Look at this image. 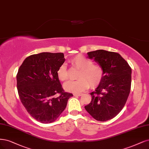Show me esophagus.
Listing matches in <instances>:
<instances>
[{"instance_id":"esophagus-1","label":"esophagus","mask_w":149,"mask_h":149,"mask_svg":"<svg viewBox=\"0 0 149 149\" xmlns=\"http://www.w3.org/2000/svg\"><path fill=\"white\" fill-rule=\"evenodd\" d=\"M73 95L74 96H81L82 95H83V94H81V93H80V94H74Z\"/></svg>"}]
</instances>
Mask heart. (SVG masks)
Instances as JSON below:
<instances>
[{"label": "heart", "mask_w": 149, "mask_h": 149, "mask_svg": "<svg viewBox=\"0 0 149 149\" xmlns=\"http://www.w3.org/2000/svg\"><path fill=\"white\" fill-rule=\"evenodd\" d=\"M70 63L74 67L79 69L77 74L78 79L74 81H68L64 84V89L66 91L79 93L88 89L89 84L92 88L99 85L103 78L104 70L102 66L93 63L91 60L83 55H76L70 60ZM57 74L58 79L61 81L68 79V71L65 65L59 66Z\"/></svg>", "instance_id": "b5f03b06"}]
</instances>
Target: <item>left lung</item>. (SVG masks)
Returning <instances> with one entry per match:
<instances>
[{"mask_svg": "<svg viewBox=\"0 0 149 149\" xmlns=\"http://www.w3.org/2000/svg\"><path fill=\"white\" fill-rule=\"evenodd\" d=\"M104 70V76L98 87L91 93V103L84 107L97 121H105L116 116L124 107L131 85V68L118 53L104 50L88 52Z\"/></svg>", "mask_w": 149, "mask_h": 149, "instance_id": "8db88e82", "label": "left lung"}]
</instances>
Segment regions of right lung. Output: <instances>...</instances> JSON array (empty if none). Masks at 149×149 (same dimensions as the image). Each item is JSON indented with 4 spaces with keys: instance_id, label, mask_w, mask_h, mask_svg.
Listing matches in <instances>:
<instances>
[{
    "instance_id": "obj_1",
    "label": "right lung",
    "mask_w": 149,
    "mask_h": 149,
    "mask_svg": "<svg viewBox=\"0 0 149 149\" xmlns=\"http://www.w3.org/2000/svg\"><path fill=\"white\" fill-rule=\"evenodd\" d=\"M65 61L63 53L42 52L29 56L18 69L17 81L20 100L30 115L42 123L57 120L73 96L64 92L57 74ZM57 93L60 95L55 97Z\"/></svg>"
}]
</instances>
